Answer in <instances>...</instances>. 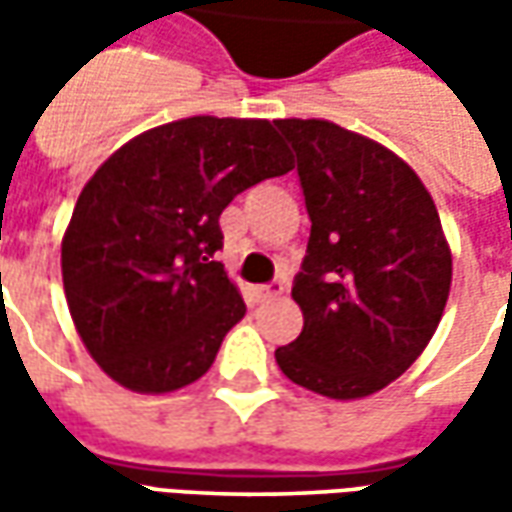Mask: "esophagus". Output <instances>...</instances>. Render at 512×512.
<instances>
[{"label":"esophagus","instance_id":"1","mask_svg":"<svg viewBox=\"0 0 512 512\" xmlns=\"http://www.w3.org/2000/svg\"><path fill=\"white\" fill-rule=\"evenodd\" d=\"M253 293H256V299H259V302H273V299H279V296L285 293V285H282V282H273V285L256 287Z\"/></svg>","mask_w":512,"mask_h":512}]
</instances>
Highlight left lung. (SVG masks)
<instances>
[{
  "instance_id": "left-lung-1",
  "label": "left lung",
  "mask_w": 512,
  "mask_h": 512,
  "mask_svg": "<svg viewBox=\"0 0 512 512\" xmlns=\"http://www.w3.org/2000/svg\"><path fill=\"white\" fill-rule=\"evenodd\" d=\"M296 150L310 239L293 302L302 333L276 350L290 382L364 399L399 379L442 322L453 256L439 210L393 150L327 119H276Z\"/></svg>"
}]
</instances>
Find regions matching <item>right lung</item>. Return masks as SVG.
I'll return each mask as SVG.
<instances>
[{
    "label": "right lung",
    "mask_w": 512,
    "mask_h": 512,
    "mask_svg": "<svg viewBox=\"0 0 512 512\" xmlns=\"http://www.w3.org/2000/svg\"><path fill=\"white\" fill-rule=\"evenodd\" d=\"M287 170L273 122L230 116L150 128L99 165L62 236V282L79 339L113 382L159 396L210 370L245 316L216 262L219 216Z\"/></svg>",
    "instance_id": "right-lung-1"
}]
</instances>
